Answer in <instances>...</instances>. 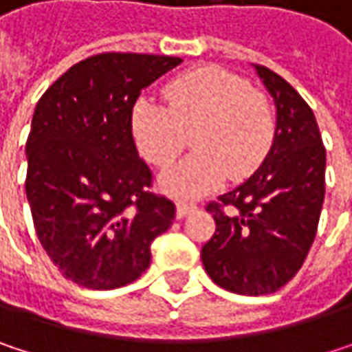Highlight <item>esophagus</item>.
I'll return each instance as SVG.
<instances>
[{
	"mask_svg": "<svg viewBox=\"0 0 352 352\" xmlns=\"http://www.w3.org/2000/svg\"><path fill=\"white\" fill-rule=\"evenodd\" d=\"M197 210V206L195 204H187V201H179L177 204V218L181 220V218H185L187 214H193Z\"/></svg>",
	"mask_w": 352,
	"mask_h": 352,
	"instance_id": "esophagus-1",
	"label": "esophagus"
}]
</instances>
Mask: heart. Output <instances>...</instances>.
I'll list each match as a JSON object with an SVG mask.
<instances>
[{
    "instance_id": "obj_1",
    "label": "heart",
    "mask_w": 352,
    "mask_h": 352,
    "mask_svg": "<svg viewBox=\"0 0 352 352\" xmlns=\"http://www.w3.org/2000/svg\"><path fill=\"white\" fill-rule=\"evenodd\" d=\"M167 106L140 100L132 109V136L140 157L167 169L187 146L193 153L161 179L175 197H199L250 177L267 159L275 138V116L267 98L222 67H195L167 83Z\"/></svg>"
}]
</instances>
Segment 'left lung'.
Listing matches in <instances>:
<instances>
[{"instance_id":"left-lung-1","label":"left lung","mask_w":352,"mask_h":352,"mask_svg":"<svg viewBox=\"0 0 352 352\" xmlns=\"http://www.w3.org/2000/svg\"><path fill=\"white\" fill-rule=\"evenodd\" d=\"M254 69L277 107L273 146L243 185L206 206L216 232L201 246L212 281L241 296L273 294L302 269L326 187V148L312 107L277 73Z\"/></svg>"}]
</instances>
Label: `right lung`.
Here are the masks:
<instances>
[{"mask_svg": "<svg viewBox=\"0 0 352 352\" xmlns=\"http://www.w3.org/2000/svg\"><path fill=\"white\" fill-rule=\"evenodd\" d=\"M177 56L102 52L73 65L40 98L26 142V195L36 236L58 271L89 289H116L151 265V245L175 204L151 191L132 109Z\"/></svg>", "mask_w": 352, "mask_h": 352, "instance_id": "1", "label": "right lung"}]
</instances>
